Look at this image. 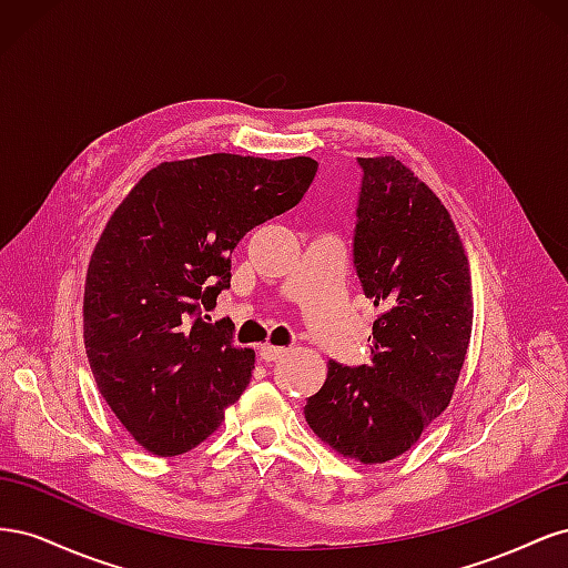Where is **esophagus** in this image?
I'll list each match as a JSON object with an SVG mask.
<instances>
[{
  "label": "esophagus",
  "instance_id": "obj_1",
  "mask_svg": "<svg viewBox=\"0 0 568 568\" xmlns=\"http://www.w3.org/2000/svg\"><path fill=\"white\" fill-rule=\"evenodd\" d=\"M284 353H286V348L272 346V343H265V346H261V351H257V355H261L263 363H274V359H280Z\"/></svg>",
  "mask_w": 568,
  "mask_h": 568
}]
</instances>
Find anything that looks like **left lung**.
<instances>
[{"instance_id":"obj_1","label":"left lung","mask_w":568,"mask_h":568,"mask_svg":"<svg viewBox=\"0 0 568 568\" xmlns=\"http://www.w3.org/2000/svg\"><path fill=\"white\" fill-rule=\"evenodd\" d=\"M357 163L355 267L379 307L372 359L353 369L329 359L305 422L338 455L384 464L453 400L471 338V272L448 209L407 165L395 156Z\"/></svg>"}]
</instances>
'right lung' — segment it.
Listing matches in <instances>:
<instances>
[{
	"mask_svg": "<svg viewBox=\"0 0 568 568\" xmlns=\"http://www.w3.org/2000/svg\"><path fill=\"white\" fill-rule=\"evenodd\" d=\"M315 173L307 156L165 161L106 222L84 280V351L99 393L149 453L196 448L246 390L255 353L201 305L230 288L244 234L294 209Z\"/></svg>",
	"mask_w": 568,
	"mask_h": 568,
	"instance_id": "1",
	"label": "right lung"
}]
</instances>
